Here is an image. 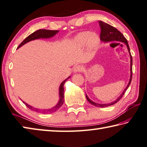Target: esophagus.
Masks as SVG:
<instances>
[{"label":"esophagus","instance_id":"34e87169","mask_svg":"<svg viewBox=\"0 0 147 147\" xmlns=\"http://www.w3.org/2000/svg\"><path fill=\"white\" fill-rule=\"evenodd\" d=\"M83 69V66L80 65H76L73 68V71L74 73H79V72L82 71Z\"/></svg>","mask_w":147,"mask_h":147}]
</instances>
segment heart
Masks as SVG:
<instances>
[{
  "mask_svg": "<svg viewBox=\"0 0 147 147\" xmlns=\"http://www.w3.org/2000/svg\"><path fill=\"white\" fill-rule=\"evenodd\" d=\"M73 42L78 47H84L87 45L90 50H94L99 46L100 39L96 33L85 31L77 34Z\"/></svg>",
  "mask_w": 147,
  "mask_h": 147,
  "instance_id": "obj_1",
  "label": "heart"
}]
</instances>
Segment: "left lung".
Returning <instances> with one entry per match:
<instances>
[{"label":"left lung","mask_w":147,"mask_h":147,"mask_svg":"<svg viewBox=\"0 0 147 147\" xmlns=\"http://www.w3.org/2000/svg\"><path fill=\"white\" fill-rule=\"evenodd\" d=\"M99 24L100 27V41L105 42H110L111 41H119L122 42L126 45L127 48V50L129 53V57H130V60H131V66H130V71H131V75H130V79H129V82L127 85L126 88L123 90V92L120 95L119 97L113 102H111V103H108V104H99V103H96L92 100H90L88 98L87 95L86 94V98H87L88 101L92 105L96 106V107H100L104 108L107 107V106L113 105L117 102L120 99L122 98V96L124 95L125 91L129 88V85L131 84V80H132V75H133V69H132V67H133V59H132V56L130 52V48H129L128 42L125 37L123 36V34L120 32L119 30H118L116 28L112 27L111 25L106 24L105 22H103L102 21H99Z\"/></svg>","instance_id":"left-lung-1"}]
</instances>
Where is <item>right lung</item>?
I'll use <instances>...</instances> for the list:
<instances>
[{
    "label": "right lung",
    "instance_id": "obj_1",
    "mask_svg": "<svg viewBox=\"0 0 147 147\" xmlns=\"http://www.w3.org/2000/svg\"><path fill=\"white\" fill-rule=\"evenodd\" d=\"M59 32V30H46V29H40L37 30V31L34 32L32 34H31L30 35L28 36V37H26V38L22 42L21 44H20L17 49L22 47L23 45H24L26 43L28 42L29 41H32V40H35L37 39H48V38H51V37H53L55 34ZM70 76H69L67 78H66L63 81L61 84L60 85L59 87V102H57V104L53 106V108H50V109H39V108H34V106H32L29 105H28L27 103L23 101V102L27 106V107L30 109V110L34 111L37 113H53V112L56 111L58 110L62 106L63 103L64 101V85L65 82L67 81V80L69 79Z\"/></svg>",
    "mask_w": 147,
    "mask_h": 147
}]
</instances>
